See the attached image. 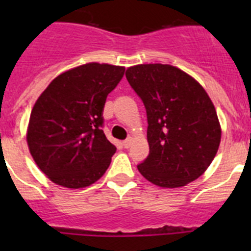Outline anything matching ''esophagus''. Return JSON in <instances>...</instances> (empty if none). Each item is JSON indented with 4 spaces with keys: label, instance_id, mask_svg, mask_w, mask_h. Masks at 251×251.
Segmentation results:
<instances>
[{
    "label": "esophagus",
    "instance_id": "esophagus-1",
    "mask_svg": "<svg viewBox=\"0 0 251 251\" xmlns=\"http://www.w3.org/2000/svg\"><path fill=\"white\" fill-rule=\"evenodd\" d=\"M132 142H133V138H132V137H129V138H127V139H126V141L123 142V146H124V148H128V147H129V146L132 145Z\"/></svg>",
    "mask_w": 251,
    "mask_h": 251
}]
</instances>
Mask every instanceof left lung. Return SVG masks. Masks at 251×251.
Here are the masks:
<instances>
[{"mask_svg":"<svg viewBox=\"0 0 251 251\" xmlns=\"http://www.w3.org/2000/svg\"><path fill=\"white\" fill-rule=\"evenodd\" d=\"M147 112L150 154L137 166L153 185L186 186L211 165L221 141L216 109L196 79L168 64H141L126 72Z\"/></svg>","mask_w":251,"mask_h":251,"instance_id":"1","label":"left lung"}]
</instances>
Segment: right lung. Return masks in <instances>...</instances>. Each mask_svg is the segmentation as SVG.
Here are the masks:
<instances>
[{
    "label": "right lung",
    "instance_id": "add662e5",
    "mask_svg": "<svg viewBox=\"0 0 251 251\" xmlns=\"http://www.w3.org/2000/svg\"><path fill=\"white\" fill-rule=\"evenodd\" d=\"M124 70L99 63L76 66L57 75L35 101L26 139L50 181L75 190L105 174L117 148L101 129V112Z\"/></svg>",
    "mask_w": 251,
    "mask_h": 251
}]
</instances>
